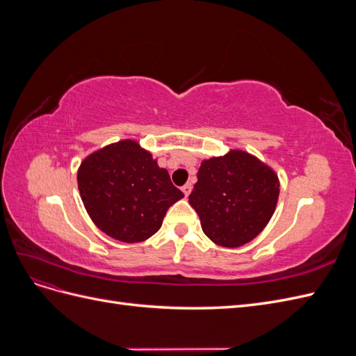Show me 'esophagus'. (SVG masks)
<instances>
[{"instance_id": "1", "label": "esophagus", "mask_w": 356, "mask_h": 356, "mask_svg": "<svg viewBox=\"0 0 356 356\" xmlns=\"http://www.w3.org/2000/svg\"><path fill=\"white\" fill-rule=\"evenodd\" d=\"M191 184H186L184 187H182V193H184V195H186V197H188V195H190V193H191Z\"/></svg>"}]
</instances>
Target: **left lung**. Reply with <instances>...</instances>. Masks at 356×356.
<instances>
[{
  "mask_svg": "<svg viewBox=\"0 0 356 356\" xmlns=\"http://www.w3.org/2000/svg\"><path fill=\"white\" fill-rule=\"evenodd\" d=\"M277 197L276 172L254 154L234 148L202 160L188 202L215 245L239 248L264 230Z\"/></svg>",
  "mask_w": 356,
  "mask_h": 356,
  "instance_id": "8db88e82",
  "label": "left lung"
}]
</instances>
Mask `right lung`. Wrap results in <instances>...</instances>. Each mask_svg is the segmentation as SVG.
Segmentation results:
<instances>
[{"label": "right lung", "instance_id": "add662e5", "mask_svg": "<svg viewBox=\"0 0 356 356\" xmlns=\"http://www.w3.org/2000/svg\"><path fill=\"white\" fill-rule=\"evenodd\" d=\"M86 211L110 238L144 242L161 227L169 207L184 197L168 170L135 139H122L86 157L77 172Z\"/></svg>", "mask_w": 356, "mask_h": 356}]
</instances>
